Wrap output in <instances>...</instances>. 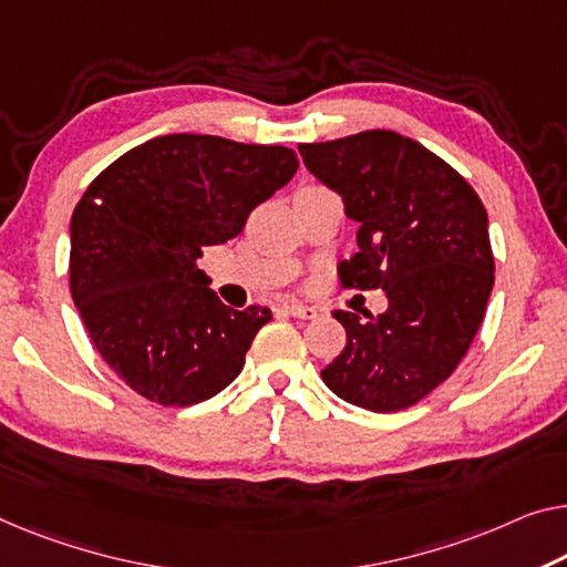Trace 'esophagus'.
<instances>
[{
    "label": "esophagus",
    "instance_id": "obj_1",
    "mask_svg": "<svg viewBox=\"0 0 567 567\" xmlns=\"http://www.w3.org/2000/svg\"><path fill=\"white\" fill-rule=\"evenodd\" d=\"M285 310L290 312L292 318H300V320H312V318L318 316V310H316V308H310V306H300V302H287Z\"/></svg>",
    "mask_w": 567,
    "mask_h": 567
}]
</instances>
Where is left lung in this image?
<instances>
[{
  "mask_svg": "<svg viewBox=\"0 0 567 567\" xmlns=\"http://www.w3.org/2000/svg\"><path fill=\"white\" fill-rule=\"evenodd\" d=\"M298 150L359 224V251L338 261V280L390 300L382 316L333 310L346 346L320 377L357 408L408 410L453 374L484 320L494 287L484 203L445 159L396 132Z\"/></svg>",
  "mask_w": 567,
  "mask_h": 567,
  "instance_id": "1",
  "label": "left lung"
}]
</instances>
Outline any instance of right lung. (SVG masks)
I'll list each match as a JSON object with an SVG mask.
<instances>
[{
	"mask_svg": "<svg viewBox=\"0 0 567 567\" xmlns=\"http://www.w3.org/2000/svg\"><path fill=\"white\" fill-rule=\"evenodd\" d=\"M298 171L280 145L165 134L124 152L71 218V295L96 351L126 386L188 408L229 386L272 310H234L198 269Z\"/></svg>",
	"mask_w": 567,
	"mask_h": 567,
	"instance_id": "obj_1",
	"label": "right lung"
}]
</instances>
